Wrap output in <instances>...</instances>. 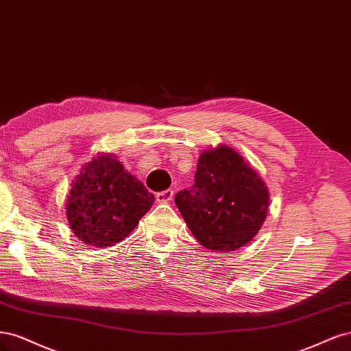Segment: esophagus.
<instances>
[{"instance_id":"obj_1","label":"esophagus","mask_w":351,"mask_h":351,"mask_svg":"<svg viewBox=\"0 0 351 351\" xmlns=\"http://www.w3.org/2000/svg\"><path fill=\"white\" fill-rule=\"evenodd\" d=\"M173 198V191L172 189H166L162 192H157L156 194V199L157 202H160V204H165V202H169Z\"/></svg>"}]
</instances>
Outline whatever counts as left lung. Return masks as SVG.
<instances>
[{"instance_id":"left-lung-1","label":"left lung","mask_w":351,"mask_h":351,"mask_svg":"<svg viewBox=\"0 0 351 351\" xmlns=\"http://www.w3.org/2000/svg\"><path fill=\"white\" fill-rule=\"evenodd\" d=\"M195 184L175 202L195 239L207 250L230 252L251 242L267 217L269 192L241 154L228 145L202 152Z\"/></svg>"}]
</instances>
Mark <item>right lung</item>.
Returning a JSON list of instances; mask_svg holds the SVG:
<instances>
[{
	"mask_svg": "<svg viewBox=\"0 0 351 351\" xmlns=\"http://www.w3.org/2000/svg\"><path fill=\"white\" fill-rule=\"evenodd\" d=\"M154 195L114 154H99L75 176L66 219L82 242L104 247L123 241L149 211Z\"/></svg>",
	"mask_w": 351,
	"mask_h": 351,
	"instance_id": "1",
	"label": "right lung"
}]
</instances>
